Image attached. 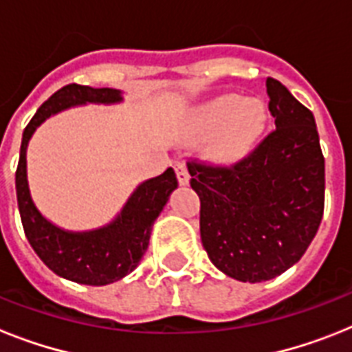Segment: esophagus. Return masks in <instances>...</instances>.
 I'll return each instance as SVG.
<instances>
[{"instance_id": "1", "label": "esophagus", "mask_w": 352, "mask_h": 352, "mask_svg": "<svg viewBox=\"0 0 352 352\" xmlns=\"http://www.w3.org/2000/svg\"><path fill=\"white\" fill-rule=\"evenodd\" d=\"M175 173H177V181L181 186H186L190 182V173H188V168L184 162H177L175 164Z\"/></svg>"}]
</instances>
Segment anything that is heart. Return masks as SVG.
Masks as SVG:
<instances>
[{"instance_id":"b5f03b06","label":"heart","mask_w":352,"mask_h":352,"mask_svg":"<svg viewBox=\"0 0 352 352\" xmlns=\"http://www.w3.org/2000/svg\"><path fill=\"white\" fill-rule=\"evenodd\" d=\"M267 106L259 98L221 95L192 113L193 140H210V157L221 164H234L250 153L267 127Z\"/></svg>"}]
</instances>
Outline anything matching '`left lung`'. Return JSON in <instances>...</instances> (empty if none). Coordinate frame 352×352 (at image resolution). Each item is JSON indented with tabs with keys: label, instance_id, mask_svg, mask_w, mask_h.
Returning a JSON list of instances; mask_svg holds the SVG:
<instances>
[{
	"label": "left lung",
	"instance_id": "left-lung-1",
	"mask_svg": "<svg viewBox=\"0 0 352 352\" xmlns=\"http://www.w3.org/2000/svg\"><path fill=\"white\" fill-rule=\"evenodd\" d=\"M267 93L276 129L252 153L232 166L188 162L204 250L221 272L245 283L272 279L300 261L325 204L314 115L278 80L267 78Z\"/></svg>",
	"mask_w": 352,
	"mask_h": 352
}]
</instances>
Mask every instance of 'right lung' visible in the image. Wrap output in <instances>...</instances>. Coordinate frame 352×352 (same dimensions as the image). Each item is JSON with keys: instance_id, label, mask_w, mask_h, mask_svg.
Listing matches in <instances>:
<instances>
[{"instance_id": "add662e5", "label": "right lung", "mask_w": 352, "mask_h": 352, "mask_svg": "<svg viewBox=\"0 0 352 352\" xmlns=\"http://www.w3.org/2000/svg\"><path fill=\"white\" fill-rule=\"evenodd\" d=\"M118 89L69 84L45 100L30 118L23 131L19 162L16 170V195L25 235L41 261L52 272L82 285H109L137 268L148 250L155 219L177 188L175 171L168 168L162 175L142 182L127 199L117 219L104 228L91 232H67L58 228L38 212L27 182V144L41 122L51 115L80 104H117Z\"/></svg>"}]
</instances>
